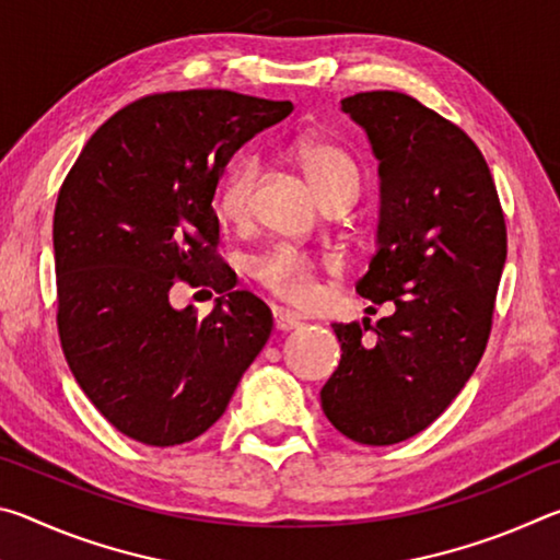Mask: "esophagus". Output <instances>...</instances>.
Here are the masks:
<instances>
[{
	"label": "esophagus",
	"mask_w": 560,
	"mask_h": 560,
	"mask_svg": "<svg viewBox=\"0 0 560 560\" xmlns=\"http://www.w3.org/2000/svg\"><path fill=\"white\" fill-rule=\"evenodd\" d=\"M301 324L299 316L289 314V311H281V308H273V328L277 330H291Z\"/></svg>",
	"instance_id": "1"
}]
</instances>
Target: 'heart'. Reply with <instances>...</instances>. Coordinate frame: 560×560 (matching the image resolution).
Returning <instances> with one entry per match:
<instances>
[{"mask_svg": "<svg viewBox=\"0 0 560 560\" xmlns=\"http://www.w3.org/2000/svg\"><path fill=\"white\" fill-rule=\"evenodd\" d=\"M291 158L303 170L320 202L353 200L358 195V163L340 145L320 138H301L291 145ZM257 179V160H236L220 183V189H217V212L234 224L249 220ZM318 271L320 259L296 249V246H273V249L252 261V277L264 289H269L273 296L293 303V306L314 301L318 291Z\"/></svg>", "mask_w": 560, "mask_h": 560, "instance_id": "b5f03b06", "label": "heart"}]
</instances>
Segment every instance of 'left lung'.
<instances>
[{"label":"left lung","instance_id":"8db88e82","mask_svg":"<svg viewBox=\"0 0 560 560\" xmlns=\"http://www.w3.org/2000/svg\"><path fill=\"white\" fill-rule=\"evenodd\" d=\"M340 108L381 163L377 249L355 291L395 311L334 324L343 355L320 407L348 440L385 447L430 428L485 355L506 224L485 155L454 122L397 91Z\"/></svg>","mask_w":560,"mask_h":560}]
</instances>
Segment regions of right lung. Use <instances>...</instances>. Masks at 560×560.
<instances>
[{
    "label": "right lung",
    "mask_w": 560,
    "mask_h": 560,
    "mask_svg": "<svg viewBox=\"0 0 560 560\" xmlns=\"http://www.w3.org/2000/svg\"><path fill=\"white\" fill-rule=\"evenodd\" d=\"M293 110L234 91L153 93L93 132L54 212L61 348L126 438L175 447L224 415L271 336V311L232 291L214 189L246 140ZM177 280L222 292L210 317L168 306Z\"/></svg>",
    "instance_id": "right-lung-1"
}]
</instances>
